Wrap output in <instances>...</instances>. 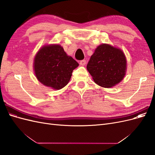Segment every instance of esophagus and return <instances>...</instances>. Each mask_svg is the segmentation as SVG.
<instances>
[{
  "label": "esophagus",
  "mask_w": 155,
  "mask_h": 155,
  "mask_svg": "<svg viewBox=\"0 0 155 155\" xmlns=\"http://www.w3.org/2000/svg\"><path fill=\"white\" fill-rule=\"evenodd\" d=\"M79 64H80L81 65H82V66H83V65H85V64H86V60L85 59H83V60L80 61V62H79Z\"/></svg>",
  "instance_id": "esophagus-1"
}]
</instances>
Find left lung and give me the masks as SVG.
Here are the masks:
<instances>
[{
	"label": "left lung",
	"mask_w": 155,
	"mask_h": 155,
	"mask_svg": "<svg viewBox=\"0 0 155 155\" xmlns=\"http://www.w3.org/2000/svg\"><path fill=\"white\" fill-rule=\"evenodd\" d=\"M124 52L110 45L103 44L95 50L87 69L98 85L109 88L122 80L126 70Z\"/></svg>",
	"instance_id": "8db88e82"
}]
</instances>
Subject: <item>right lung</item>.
Wrapping results in <instances>:
<instances>
[{
  "instance_id": "right-lung-1",
  "label": "right lung",
  "mask_w": 155,
  "mask_h": 155,
  "mask_svg": "<svg viewBox=\"0 0 155 155\" xmlns=\"http://www.w3.org/2000/svg\"><path fill=\"white\" fill-rule=\"evenodd\" d=\"M78 63L68 56L58 45L45 46L41 48L34 59L35 74L43 85L54 89L66 86Z\"/></svg>"
}]
</instances>
